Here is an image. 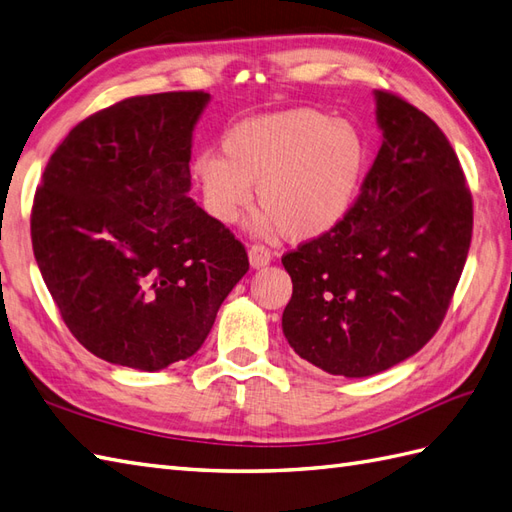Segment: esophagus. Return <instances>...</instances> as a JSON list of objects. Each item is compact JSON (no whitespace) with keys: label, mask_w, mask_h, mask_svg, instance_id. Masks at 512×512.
<instances>
[{"label":"esophagus","mask_w":512,"mask_h":512,"mask_svg":"<svg viewBox=\"0 0 512 512\" xmlns=\"http://www.w3.org/2000/svg\"><path fill=\"white\" fill-rule=\"evenodd\" d=\"M248 261H251V268L259 270V268H264V266L270 264V261H272V253L268 251L266 246L255 244V246L248 248Z\"/></svg>","instance_id":"obj_1"}]
</instances>
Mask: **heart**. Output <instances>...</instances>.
<instances>
[{
    "instance_id": "1",
    "label": "heart",
    "mask_w": 512,
    "mask_h": 512,
    "mask_svg": "<svg viewBox=\"0 0 512 512\" xmlns=\"http://www.w3.org/2000/svg\"><path fill=\"white\" fill-rule=\"evenodd\" d=\"M222 154L200 152L194 181L211 218L240 220L257 198L251 229L312 242L347 220L366 174L362 130L312 106L246 117L222 137Z\"/></svg>"
}]
</instances>
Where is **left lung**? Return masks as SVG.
<instances>
[{"instance_id": "obj_1", "label": "left lung", "mask_w": 512, "mask_h": 512, "mask_svg": "<svg viewBox=\"0 0 512 512\" xmlns=\"http://www.w3.org/2000/svg\"><path fill=\"white\" fill-rule=\"evenodd\" d=\"M373 95L382 148L360 198L338 229L281 259L292 279L285 340L342 377L377 375L423 349L473 229L471 192L443 130L397 95Z\"/></svg>"}]
</instances>
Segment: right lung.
Here are the masks:
<instances>
[{"mask_svg":"<svg viewBox=\"0 0 512 512\" xmlns=\"http://www.w3.org/2000/svg\"><path fill=\"white\" fill-rule=\"evenodd\" d=\"M205 91L139 95L87 117L47 161L32 248L65 325L98 358L154 373L192 358L248 255L189 198Z\"/></svg>","mask_w":512,"mask_h":512,"instance_id":"obj_1","label":"right lung"}]
</instances>
